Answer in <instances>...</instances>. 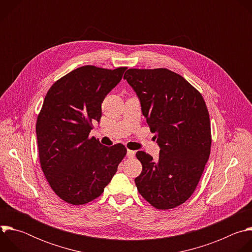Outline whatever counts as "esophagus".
Listing matches in <instances>:
<instances>
[{
    "instance_id": "esophagus-1",
    "label": "esophagus",
    "mask_w": 252,
    "mask_h": 252,
    "mask_svg": "<svg viewBox=\"0 0 252 252\" xmlns=\"http://www.w3.org/2000/svg\"><path fill=\"white\" fill-rule=\"evenodd\" d=\"M135 153L133 151H130V150H127V153H126V157L129 158H132L134 157Z\"/></svg>"
}]
</instances>
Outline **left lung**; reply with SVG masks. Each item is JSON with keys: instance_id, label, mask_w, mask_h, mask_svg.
<instances>
[{"instance_id": "left-lung-1", "label": "left lung", "mask_w": 252, "mask_h": 252, "mask_svg": "<svg viewBox=\"0 0 252 252\" xmlns=\"http://www.w3.org/2000/svg\"><path fill=\"white\" fill-rule=\"evenodd\" d=\"M124 79L136 93L142 115L160 148L158 161L145 152L136 158L140 195L158 209L185 203L194 192L211 148L207 106L186 79L164 67L129 68Z\"/></svg>"}]
</instances>
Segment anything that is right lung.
Masks as SVG:
<instances>
[{"mask_svg":"<svg viewBox=\"0 0 252 252\" xmlns=\"http://www.w3.org/2000/svg\"><path fill=\"white\" fill-rule=\"evenodd\" d=\"M126 69L80 66L55 82L45 96L35 124L40 163L52 189L67 203L98 197L126 155L123 143L105 147L89 136L101 118L103 98Z\"/></svg>","mask_w":252,"mask_h":252,"instance_id":"obj_1","label":"right lung"}]
</instances>
